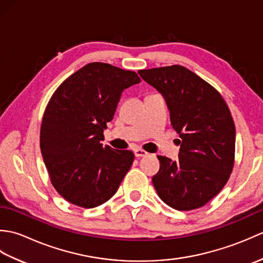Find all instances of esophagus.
I'll return each instance as SVG.
<instances>
[{
    "mask_svg": "<svg viewBox=\"0 0 263 263\" xmlns=\"http://www.w3.org/2000/svg\"><path fill=\"white\" fill-rule=\"evenodd\" d=\"M135 154H136L137 157H143V156H146L148 153L146 152V150L139 148V149H136V150H135Z\"/></svg>",
    "mask_w": 263,
    "mask_h": 263,
    "instance_id": "34e87169",
    "label": "esophagus"
}]
</instances>
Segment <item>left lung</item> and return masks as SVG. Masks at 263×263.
Masks as SVG:
<instances>
[{"label": "left lung", "mask_w": 263, "mask_h": 263, "mask_svg": "<svg viewBox=\"0 0 263 263\" xmlns=\"http://www.w3.org/2000/svg\"><path fill=\"white\" fill-rule=\"evenodd\" d=\"M163 95L171 122L181 138L178 160L157 156L153 184L159 198L176 210L206 204L225 186L235 161V124L219 91L182 65L140 70Z\"/></svg>", "instance_id": "obj_1"}]
</instances>
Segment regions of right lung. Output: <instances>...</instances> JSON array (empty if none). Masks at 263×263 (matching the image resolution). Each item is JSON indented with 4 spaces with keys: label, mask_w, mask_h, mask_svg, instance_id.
I'll return each mask as SVG.
<instances>
[{
    "label": "right lung",
    "mask_w": 263,
    "mask_h": 263,
    "mask_svg": "<svg viewBox=\"0 0 263 263\" xmlns=\"http://www.w3.org/2000/svg\"><path fill=\"white\" fill-rule=\"evenodd\" d=\"M141 81L135 71L92 62L52 95L41 126V150L52 185L68 202L95 208L116 193L135 159L100 142L121 93Z\"/></svg>",
    "instance_id": "obj_1"
}]
</instances>
